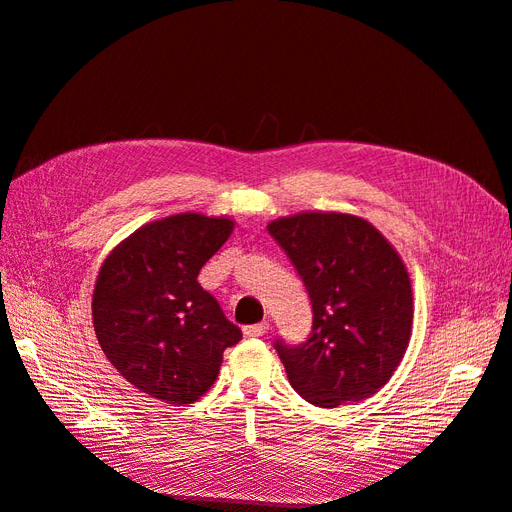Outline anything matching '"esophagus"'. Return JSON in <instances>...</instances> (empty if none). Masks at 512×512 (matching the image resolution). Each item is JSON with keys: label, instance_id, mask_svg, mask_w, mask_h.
<instances>
[{"label": "esophagus", "instance_id": "obj_1", "mask_svg": "<svg viewBox=\"0 0 512 512\" xmlns=\"http://www.w3.org/2000/svg\"><path fill=\"white\" fill-rule=\"evenodd\" d=\"M266 334H268V323H257V325L244 327V336H248V338H261Z\"/></svg>", "mask_w": 512, "mask_h": 512}]
</instances>
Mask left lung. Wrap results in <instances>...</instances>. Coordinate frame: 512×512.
<instances>
[{"label":"left lung","mask_w":512,"mask_h":512,"mask_svg":"<svg viewBox=\"0 0 512 512\" xmlns=\"http://www.w3.org/2000/svg\"><path fill=\"white\" fill-rule=\"evenodd\" d=\"M312 301L301 344L275 342L292 388L320 408L382 388L408 349L412 285L399 253L364 218L305 211L268 224Z\"/></svg>","instance_id":"8db88e82"}]
</instances>
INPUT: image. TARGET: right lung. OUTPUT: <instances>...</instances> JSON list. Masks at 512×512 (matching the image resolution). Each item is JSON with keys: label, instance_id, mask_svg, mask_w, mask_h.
Returning a JSON list of instances; mask_svg holds the SVG:
<instances>
[{"label": "right lung", "instance_id": "right-lung-1", "mask_svg": "<svg viewBox=\"0 0 512 512\" xmlns=\"http://www.w3.org/2000/svg\"><path fill=\"white\" fill-rule=\"evenodd\" d=\"M233 220L178 213L115 246L93 290V329L128 384L165 403H194L216 382L222 353L242 340L198 272Z\"/></svg>", "mask_w": 512, "mask_h": 512}]
</instances>
